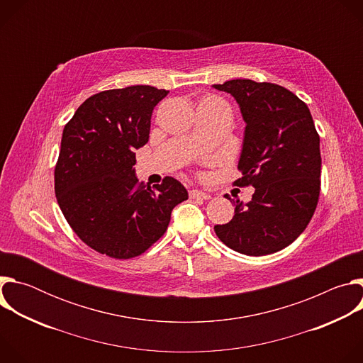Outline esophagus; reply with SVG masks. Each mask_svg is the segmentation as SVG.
I'll use <instances>...</instances> for the list:
<instances>
[{"instance_id": "1", "label": "esophagus", "mask_w": 363, "mask_h": 363, "mask_svg": "<svg viewBox=\"0 0 363 363\" xmlns=\"http://www.w3.org/2000/svg\"><path fill=\"white\" fill-rule=\"evenodd\" d=\"M189 198H192V199H210L211 195L203 192V191H199V189H191L189 191Z\"/></svg>"}]
</instances>
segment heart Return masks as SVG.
<instances>
[{"label": "heart", "instance_id": "obj_1", "mask_svg": "<svg viewBox=\"0 0 363 363\" xmlns=\"http://www.w3.org/2000/svg\"><path fill=\"white\" fill-rule=\"evenodd\" d=\"M208 101H214V100H208Z\"/></svg>", "mask_w": 363, "mask_h": 363}]
</instances>
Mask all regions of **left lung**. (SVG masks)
<instances>
[{
	"label": "left lung",
	"instance_id": "left-lung-1",
	"mask_svg": "<svg viewBox=\"0 0 363 363\" xmlns=\"http://www.w3.org/2000/svg\"><path fill=\"white\" fill-rule=\"evenodd\" d=\"M213 87L237 100L245 122L242 177L234 184L255 188L245 205L233 201V220L214 231L245 255L280 251L306 230L318 206L322 157L313 118L303 100L274 83L235 79Z\"/></svg>",
	"mask_w": 363,
	"mask_h": 363
}]
</instances>
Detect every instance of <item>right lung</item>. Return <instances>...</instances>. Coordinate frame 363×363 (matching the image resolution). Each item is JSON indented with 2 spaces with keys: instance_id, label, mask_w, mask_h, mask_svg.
<instances>
[{
  "instance_id": "obj_1",
  "label": "right lung",
  "mask_w": 363,
  "mask_h": 363,
  "mask_svg": "<svg viewBox=\"0 0 363 363\" xmlns=\"http://www.w3.org/2000/svg\"><path fill=\"white\" fill-rule=\"evenodd\" d=\"M129 86L86 99L63 129L55 169L60 210L90 248L126 260L145 252L167 231L175 206L188 199L171 178L150 186L135 177V149L149 140L153 108L168 94Z\"/></svg>"
}]
</instances>
